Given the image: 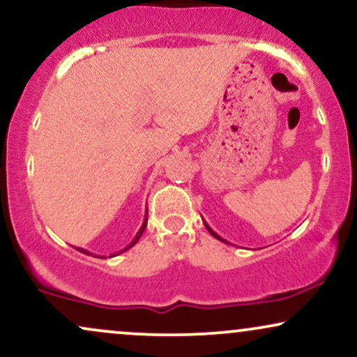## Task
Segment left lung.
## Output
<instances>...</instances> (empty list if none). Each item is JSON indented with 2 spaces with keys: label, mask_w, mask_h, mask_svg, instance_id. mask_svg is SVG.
Masks as SVG:
<instances>
[{
  "label": "left lung",
  "mask_w": 357,
  "mask_h": 357,
  "mask_svg": "<svg viewBox=\"0 0 357 357\" xmlns=\"http://www.w3.org/2000/svg\"><path fill=\"white\" fill-rule=\"evenodd\" d=\"M203 222H204V226H206V229H208V231H209V233H211V236H214V238H216V239H220V241H222V243H227V241H226V239H222V238H221V236H220V234H218V233H214V231H213V229H211V226H209V225H208V222H206V221H204V220H203Z\"/></svg>",
  "instance_id": "1"
}]
</instances>
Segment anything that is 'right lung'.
Segmentation results:
<instances>
[{"label": "right lung", "mask_w": 357, "mask_h": 357, "mask_svg": "<svg viewBox=\"0 0 357 357\" xmlns=\"http://www.w3.org/2000/svg\"><path fill=\"white\" fill-rule=\"evenodd\" d=\"M146 225H148V208H146V214H144V221H143V225H141V227H139V231H137V233H136V236H135V238H132V241L130 243V244H128V246L126 248H124V249H121V251H118V252H114V255H111L109 257H113V256H118V255H121V252H124V251H128V249H130V248H132V246H135V244L137 243V241H139V238H141V234H143L144 233V229H146ZM76 249H78V251L79 252H83V255H91V252H89L88 251V249H83V248H76ZM100 257H102V259H105V257L106 256H100Z\"/></svg>", "instance_id": "right-lung-1"}]
</instances>
